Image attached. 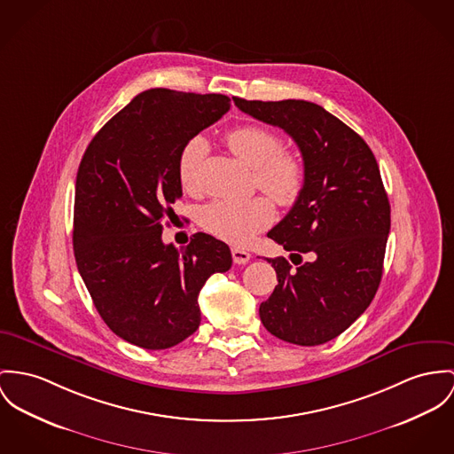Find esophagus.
I'll use <instances>...</instances> for the list:
<instances>
[{"instance_id": "34e87169", "label": "esophagus", "mask_w": 454, "mask_h": 454, "mask_svg": "<svg viewBox=\"0 0 454 454\" xmlns=\"http://www.w3.org/2000/svg\"><path fill=\"white\" fill-rule=\"evenodd\" d=\"M231 255H233L235 264H247L250 261V254L244 248H239V247L231 248Z\"/></svg>"}]
</instances>
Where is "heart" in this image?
<instances>
[{"label":"heart","instance_id":"b5f03b06","mask_svg":"<svg viewBox=\"0 0 454 454\" xmlns=\"http://www.w3.org/2000/svg\"><path fill=\"white\" fill-rule=\"evenodd\" d=\"M230 150L254 169L255 184L279 206H292L304 186V164L295 152L281 148V138L271 129L257 124H242L228 131ZM207 152L202 138L188 141L177 160V176L184 190H197V168ZM275 217V207L268 197L245 200L219 199L200 212V224L230 244H248L266 230Z\"/></svg>","mask_w":454,"mask_h":454}]
</instances>
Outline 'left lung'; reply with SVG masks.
I'll return each mask as SVG.
<instances>
[{"instance_id": "left-lung-1", "label": "left lung", "mask_w": 454, "mask_h": 454, "mask_svg": "<svg viewBox=\"0 0 454 454\" xmlns=\"http://www.w3.org/2000/svg\"><path fill=\"white\" fill-rule=\"evenodd\" d=\"M233 102L281 128L304 160L302 192L268 233L295 266L268 259L278 285L259 308L261 321L285 342L325 344L366 311L384 273L390 204L377 159L357 133L313 102ZM304 253L309 262L301 261Z\"/></svg>"}]
</instances>
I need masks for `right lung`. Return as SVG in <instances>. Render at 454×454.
Listing matches in <instances>:
<instances>
[{
	"label": "right lung",
	"instance_id": "1",
	"mask_svg": "<svg viewBox=\"0 0 454 454\" xmlns=\"http://www.w3.org/2000/svg\"><path fill=\"white\" fill-rule=\"evenodd\" d=\"M228 110L226 95L146 90L105 124L79 164L72 235L79 275L106 326L143 349L188 339L200 325L202 286L231 268L230 247L207 233L181 250L162 242L183 195L179 153Z\"/></svg>",
	"mask_w": 454,
	"mask_h": 454
}]
</instances>
